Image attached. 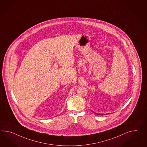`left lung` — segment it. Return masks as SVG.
<instances>
[{
    "instance_id": "8db88e82",
    "label": "left lung",
    "mask_w": 147,
    "mask_h": 147,
    "mask_svg": "<svg viewBox=\"0 0 147 147\" xmlns=\"http://www.w3.org/2000/svg\"><path fill=\"white\" fill-rule=\"evenodd\" d=\"M98 115H102V114H98Z\"/></svg>"
}]
</instances>
